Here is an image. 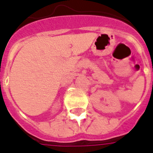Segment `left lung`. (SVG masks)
<instances>
[{"label": "left lung", "instance_id": "obj_1", "mask_svg": "<svg viewBox=\"0 0 153 153\" xmlns=\"http://www.w3.org/2000/svg\"><path fill=\"white\" fill-rule=\"evenodd\" d=\"M152 83H153V82H152Z\"/></svg>", "mask_w": 153, "mask_h": 153}]
</instances>
